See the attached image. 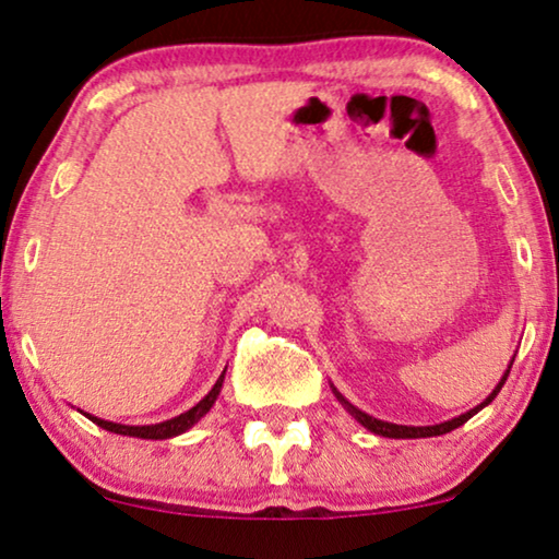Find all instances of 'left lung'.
I'll use <instances>...</instances> for the list:
<instances>
[{
  "label": "left lung",
  "mask_w": 559,
  "mask_h": 559,
  "mask_svg": "<svg viewBox=\"0 0 559 559\" xmlns=\"http://www.w3.org/2000/svg\"><path fill=\"white\" fill-rule=\"evenodd\" d=\"M509 371H511V366H509ZM509 371L503 373V379L499 381V386L493 389L491 394H488V400L484 402V404H478L476 409H471V412H465V415H461V417H455V419H450V423H442V425H432V427H407V425H392V423H381V419H377V417H369V415H364L361 409H356V407H350V404L343 400V396L338 394V400L346 404L348 407V412L350 415H354L358 423H361L366 430H371V432H377V435H384V438H435V435H445V432H450V430H455V427H461L463 423H468V419L476 415L478 409H484L486 404H491L493 402V396L501 392V386H503V381H507V377H509Z\"/></svg>",
  "instance_id": "obj_1"
}]
</instances>
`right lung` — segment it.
<instances>
[{"label": "right lung", "instance_id": "obj_1", "mask_svg": "<svg viewBox=\"0 0 559 559\" xmlns=\"http://www.w3.org/2000/svg\"><path fill=\"white\" fill-rule=\"evenodd\" d=\"M221 384H224V377H221L216 384L209 394L203 396L201 402L195 404L193 409L182 412V415L167 419V423H159V425H140V427H129V425H117V423H106V419H98V417H91V423H96L98 427H104V430L109 432H117V435H132V438H147V440H165V438H175V435L186 432L188 427H193L198 419H201L205 412L213 407V402H216V396L221 392Z\"/></svg>", "mask_w": 559, "mask_h": 559}]
</instances>
